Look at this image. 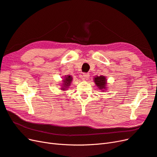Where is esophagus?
Returning a JSON list of instances; mask_svg holds the SVG:
<instances>
[{
  "mask_svg": "<svg viewBox=\"0 0 157 157\" xmlns=\"http://www.w3.org/2000/svg\"><path fill=\"white\" fill-rule=\"evenodd\" d=\"M89 73H84L83 74V78H84V79H86V80H87V79H89Z\"/></svg>",
  "mask_w": 157,
  "mask_h": 157,
  "instance_id": "1",
  "label": "esophagus"
}]
</instances>
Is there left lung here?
Returning a JSON list of instances; mask_svg holds the SVG:
<instances>
[{"label":"left lung","instance_id":"left-lung-1","mask_svg":"<svg viewBox=\"0 0 157 157\" xmlns=\"http://www.w3.org/2000/svg\"><path fill=\"white\" fill-rule=\"evenodd\" d=\"M93 79L95 85L101 90V92H105V90L107 89L108 84L107 79H106L105 76H103V75L98 76V75H96L94 78H93Z\"/></svg>","mask_w":157,"mask_h":157}]
</instances>
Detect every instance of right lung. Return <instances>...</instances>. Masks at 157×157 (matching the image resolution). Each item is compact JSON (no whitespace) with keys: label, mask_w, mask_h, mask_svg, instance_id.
Wrapping results in <instances>:
<instances>
[{"label":"right lung","mask_w":157,"mask_h":157,"mask_svg":"<svg viewBox=\"0 0 157 157\" xmlns=\"http://www.w3.org/2000/svg\"><path fill=\"white\" fill-rule=\"evenodd\" d=\"M72 77L70 75H66L63 78L62 83H61V87L60 89L62 90H67L70 86L72 82Z\"/></svg>","instance_id":"1"}]
</instances>
